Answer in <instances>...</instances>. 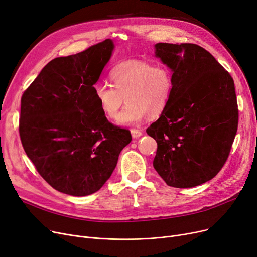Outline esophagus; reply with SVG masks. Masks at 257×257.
Listing matches in <instances>:
<instances>
[{"mask_svg":"<svg viewBox=\"0 0 257 257\" xmlns=\"http://www.w3.org/2000/svg\"><path fill=\"white\" fill-rule=\"evenodd\" d=\"M131 136L133 139H138L143 136V132L138 129H131Z\"/></svg>","mask_w":257,"mask_h":257,"instance_id":"34e87169","label":"esophagus"}]
</instances>
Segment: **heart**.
I'll use <instances>...</instances> for the list:
<instances>
[{"label": "heart", "instance_id": "b5f03b06", "mask_svg": "<svg viewBox=\"0 0 257 257\" xmlns=\"http://www.w3.org/2000/svg\"><path fill=\"white\" fill-rule=\"evenodd\" d=\"M111 84L100 82L93 97L104 115L114 119L125 100L128 103L118 117L121 125H137L146 115L158 116L168 107L174 88L171 70L166 65L144 60H127L110 71Z\"/></svg>", "mask_w": 257, "mask_h": 257}]
</instances>
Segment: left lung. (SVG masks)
Listing matches in <instances>:
<instances>
[{
	"label": "left lung",
	"mask_w": 257,
	"mask_h": 257,
	"mask_svg": "<svg viewBox=\"0 0 257 257\" xmlns=\"http://www.w3.org/2000/svg\"><path fill=\"white\" fill-rule=\"evenodd\" d=\"M173 72L171 101L147 129L157 143L153 167L173 187L200 185L217 175L230 153L238 125L231 75L195 44L155 45Z\"/></svg>",
	"instance_id": "8db88e82"
}]
</instances>
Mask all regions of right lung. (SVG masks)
I'll list each match as a JSON object with an SVG mask.
<instances>
[{
	"label": "right lung",
	"instance_id": "obj_1",
	"mask_svg": "<svg viewBox=\"0 0 257 257\" xmlns=\"http://www.w3.org/2000/svg\"><path fill=\"white\" fill-rule=\"evenodd\" d=\"M112 50V40L105 39L51 60L22 96L24 150L40 176L66 195L98 192L132 139L128 129L106 118L93 97Z\"/></svg>",
	"mask_w": 257,
	"mask_h": 257
}]
</instances>
